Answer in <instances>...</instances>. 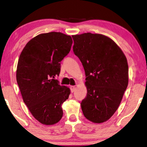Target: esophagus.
I'll list each match as a JSON object with an SVG mask.
<instances>
[{"instance_id":"1","label":"esophagus","mask_w":147,"mask_h":147,"mask_svg":"<svg viewBox=\"0 0 147 147\" xmlns=\"http://www.w3.org/2000/svg\"><path fill=\"white\" fill-rule=\"evenodd\" d=\"M70 88H71V91L72 93H73V92L76 90V86H71Z\"/></svg>"}]
</instances>
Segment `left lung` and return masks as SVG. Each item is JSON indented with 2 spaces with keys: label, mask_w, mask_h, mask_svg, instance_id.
Instances as JSON below:
<instances>
[{
  "label": "left lung",
  "mask_w": 147,
  "mask_h": 147,
  "mask_svg": "<svg viewBox=\"0 0 147 147\" xmlns=\"http://www.w3.org/2000/svg\"><path fill=\"white\" fill-rule=\"evenodd\" d=\"M73 51L86 74L87 96L82 101L84 115L94 123L111 117L128 84V65L123 51L109 37L99 34L73 35Z\"/></svg>",
  "instance_id": "left-lung-1"
}]
</instances>
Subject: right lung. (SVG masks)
<instances>
[{
	"label": "right lung",
	"instance_id": "right-lung-1",
	"mask_svg": "<svg viewBox=\"0 0 147 147\" xmlns=\"http://www.w3.org/2000/svg\"><path fill=\"white\" fill-rule=\"evenodd\" d=\"M73 39L61 32L39 34L30 39L20 54L16 79L24 102L34 117L53 125L63 116L61 106L71 90L54 77L60 73V61L71 51Z\"/></svg>",
	"mask_w": 147,
	"mask_h": 147
}]
</instances>
